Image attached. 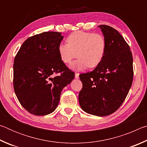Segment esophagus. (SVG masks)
<instances>
[{"label": "esophagus", "instance_id": "esophagus-1", "mask_svg": "<svg viewBox=\"0 0 147 147\" xmlns=\"http://www.w3.org/2000/svg\"><path fill=\"white\" fill-rule=\"evenodd\" d=\"M79 78V74L78 73H75V78L78 79Z\"/></svg>", "mask_w": 147, "mask_h": 147}]
</instances>
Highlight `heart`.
I'll return each mask as SVG.
<instances>
[{
    "mask_svg": "<svg viewBox=\"0 0 147 147\" xmlns=\"http://www.w3.org/2000/svg\"><path fill=\"white\" fill-rule=\"evenodd\" d=\"M67 42L59 45L58 54L63 63L69 64L77 53L78 59L70 66L73 70L82 71L88 67H96L105 56L107 42L102 34L78 30L69 35Z\"/></svg>",
    "mask_w": 147,
    "mask_h": 147,
    "instance_id": "heart-1",
    "label": "heart"
}]
</instances>
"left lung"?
I'll return each instance as SVG.
<instances>
[{
	"label": "left lung",
	"mask_w": 147,
	"mask_h": 147,
	"mask_svg": "<svg viewBox=\"0 0 147 147\" xmlns=\"http://www.w3.org/2000/svg\"><path fill=\"white\" fill-rule=\"evenodd\" d=\"M107 42L105 56L93 71L80 74L82 89L78 100L89 114L106 116L121 106L132 84L133 58L130 47L117 30L98 26Z\"/></svg>",
	"instance_id": "8db88e82"
}]
</instances>
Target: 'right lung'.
Here are the masks:
<instances>
[{
	"label": "right lung",
	"mask_w": 147,
	"mask_h": 147,
	"mask_svg": "<svg viewBox=\"0 0 147 147\" xmlns=\"http://www.w3.org/2000/svg\"><path fill=\"white\" fill-rule=\"evenodd\" d=\"M61 33L45 32L22 45L14 59L13 88L22 106L33 115H46L58 106L61 93L74 73L59 58ZM58 73L59 76H55Z\"/></svg>",
	"instance_id": "add662e5"
}]
</instances>
